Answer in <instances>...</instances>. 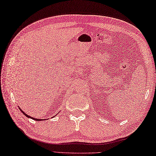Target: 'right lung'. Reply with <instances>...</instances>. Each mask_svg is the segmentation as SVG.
Returning <instances> with one entry per match:
<instances>
[{
  "mask_svg": "<svg viewBox=\"0 0 156 156\" xmlns=\"http://www.w3.org/2000/svg\"><path fill=\"white\" fill-rule=\"evenodd\" d=\"M20 110H21V111H22V112L23 113V114H24L25 116H26V117H29V118H31V119H34V120H36V121H41V120H42V119H35V118H33V117H30V116H29V115H27L26 113H24L23 111H22V110L21 109H20Z\"/></svg>",
  "mask_w": 156,
  "mask_h": 156,
  "instance_id": "obj_1",
  "label": "right lung"
}]
</instances>
